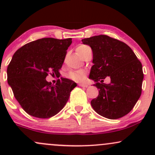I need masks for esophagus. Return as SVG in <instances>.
Listing matches in <instances>:
<instances>
[{"label": "esophagus", "instance_id": "1", "mask_svg": "<svg viewBox=\"0 0 155 155\" xmlns=\"http://www.w3.org/2000/svg\"><path fill=\"white\" fill-rule=\"evenodd\" d=\"M78 85H79V87H87L88 85L87 84H84V83H79L78 84Z\"/></svg>", "mask_w": 155, "mask_h": 155}]
</instances>
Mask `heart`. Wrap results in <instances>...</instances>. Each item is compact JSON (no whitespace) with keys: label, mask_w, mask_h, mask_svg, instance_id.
Returning a JSON list of instances; mask_svg holds the SVG:
<instances>
[{"label":"heart","mask_w":155,"mask_h":155,"mask_svg":"<svg viewBox=\"0 0 155 155\" xmlns=\"http://www.w3.org/2000/svg\"><path fill=\"white\" fill-rule=\"evenodd\" d=\"M90 48L87 46L86 45H80L77 47L76 49V51H77L78 54L81 55L82 54V52L85 49ZM67 77L68 79L74 81H83L86 79L87 77V74L84 71L82 70H79V71H70L68 74H67Z\"/></svg>","instance_id":"obj_1"}]
</instances>
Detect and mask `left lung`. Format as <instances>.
I'll return each mask as SVG.
<instances>
[{"label": "left lung", "mask_w": 155, "mask_h": 155, "mask_svg": "<svg viewBox=\"0 0 155 155\" xmlns=\"http://www.w3.org/2000/svg\"><path fill=\"white\" fill-rule=\"evenodd\" d=\"M92 50L93 65L89 78L99 90L91 101L93 109L101 116L116 120L129 113L141 94L143 74L141 63L124 42L106 35L82 39ZM109 76L111 82L103 83Z\"/></svg>", "instance_id": "8db88e82"}]
</instances>
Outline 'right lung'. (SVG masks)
<instances>
[{"mask_svg":"<svg viewBox=\"0 0 155 155\" xmlns=\"http://www.w3.org/2000/svg\"><path fill=\"white\" fill-rule=\"evenodd\" d=\"M72 38H44L26 44L14 54L7 68V80L15 98L28 114L37 118L54 116L66 104L72 80L61 77L55 85L48 73L58 76Z\"/></svg>","mask_w":155,"mask_h":155,"instance_id":"obj_1","label":"right lung"}]
</instances>
